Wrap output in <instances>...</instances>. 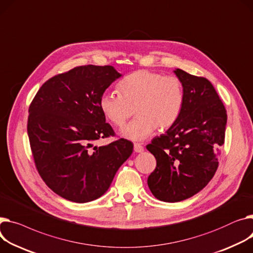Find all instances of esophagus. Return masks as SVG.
Returning a JSON list of instances; mask_svg holds the SVG:
<instances>
[{"instance_id": "obj_1", "label": "esophagus", "mask_w": 253, "mask_h": 253, "mask_svg": "<svg viewBox=\"0 0 253 253\" xmlns=\"http://www.w3.org/2000/svg\"><path fill=\"white\" fill-rule=\"evenodd\" d=\"M144 150V147L140 143H134V151L135 153H142Z\"/></svg>"}]
</instances>
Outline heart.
Listing matches in <instances>:
<instances>
[{"label":"heart","mask_w":253,"mask_h":253,"mask_svg":"<svg viewBox=\"0 0 253 253\" xmlns=\"http://www.w3.org/2000/svg\"><path fill=\"white\" fill-rule=\"evenodd\" d=\"M120 94L105 92L99 98L100 111L117 127L133 115L136 118L122 131L131 140H143L156 129L166 131L178 121L184 106L182 81L174 75L138 70L118 84Z\"/></svg>","instance_id":"b5f03b06"}]
</instances>
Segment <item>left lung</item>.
Wrapping results in <instances>:
<instances>
[{
  "label": "left lung",
  "mask_w": 253,
  "mask_h": 253,
  "mask_svg": "<svg viewBox=\"0 0 253 253\" xmlns=\"http://www.w3.org/2000/svg\"><path fill=\"white\" fill-rule=\"evenodd\" d=\"M184 106L177 123L146 148L157 160L147 178L158 199L177 203L204 189L213 177L225 142L227 111L212 84L181 69Z\"/></svg>",
  "instance_id": "obj_1"
}]
</instances>
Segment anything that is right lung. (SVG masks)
Segmentation results:
<instances>
[{
  "mask_svg": "<svg viewBox=\"0 0 253 253\" xmlns=\"http://www.w3.org/2000/svg\"><path fill=\"white\" fill-rule=\"evenodd\" d=\"M120 76L113 66L75 67L45 81L29 106L27 133L37 170L67 200L83 204L102 196L132 154V142L124 138L93 146L115 136L99 98Z\"/></svg>",
  "mask_w": 253,
  "mask_h": 253,
  "instance_id": "add662e5",
  "label": "right lung"
}]
</instances>
